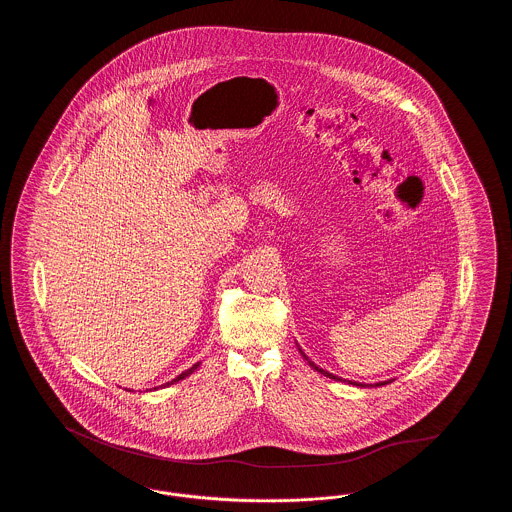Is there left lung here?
<instances>
[{
	"label": "left lung",
	"mask_w": 512,
	"mask_h": 512,
	"mask_svg": "<svg viewBox=\"0 0 512 512\" xmlns=\"http://www.w3.org/2000/svg\"><path fill=\"white\" fill-rule=\"evenodd\" d=\"M299 353H301V355H303V359H305V361H307V363H309V365L313 366V368H315V370H318V372H320V374H324V376H328V378H332V380H341V378H338V376H334V374H330V372H326V370H322V368H318V366L315 365V363H313V361H311V359H309V357H307V355H305V353H303V351H301V349H299ZM349 384H353V386H363V384H355V382H349ZM382 384H390V382H378V384H376V386H382Z\"/></svg>",
	"instance_id": "left-lung-1"
}]
</instances>
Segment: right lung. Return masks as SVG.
I'll use <instances>...</instances> for the list:
<instances>
[{
  "label": "right lung",
  "mask_w": 512,
  "mask_h": 512,
  "mask_svg": "<svg viewBox=\"0 0 512 512\" xmlns=\"http://www.w3.org/2000/svg\"><path fill=\"white\" fill-rule=\"evenodd\" d=\"M197 366H199V363H195V365L192 366V368H188V370H186V372H182V374H178V376H176V378H174V380H171V382H167V384H163V386H171V384H176V382H178V380H184V378H186V376H190V374H192V372H194V370H197Z\"/></svg>",
  "instance_id": "1"
}]
</instances>
